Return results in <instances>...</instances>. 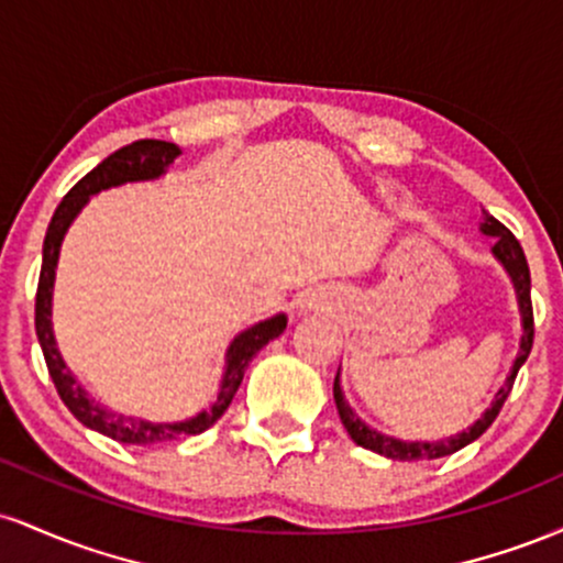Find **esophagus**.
Listing matches in <instances>:
<instances>
[{
    "mask_svg": "<svg viewBox=\"0 0 563 563\" xmlns=\"http://www.w3.org/2000/svg\"><path fill=\"white\" fill-rule=\"evenodd\" d=\"M322 307V299L318 294H307L301 299V309H320Z\"/></svg>",
    "mask_w": 563,
    "mask_h": 563,
    "instance_id": "obj_1",
    "label": "esophagus"
}]
</instances>
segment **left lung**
I'll list each match as a JSON object with an SVG mask.
<instances>
[{
  "instance_id": "1",
  "label": "left lung",
  "mask_w": 563,
  "mask_h": 563,
  "mask_svg": "<svg viewBox=\"0 0 563 563\" xmlns=\"http://www.w3.org/2000/svg\"><path fill=\"white\" fill-rule=\"evenodd\" d=\"M482 230L487 232V235H495V249H493L495 256L503 264H506V269L510 273V277H514L516 294H519L521 320H525V335H521V349H519V357H516V363H514V371H510V376L506 378V384H503L500 391H497L493 407H489V410L484 412L479 421L471 426L468 431H463V434L442 439V442H399V439L384 437V434H378V431L367 429V426L360 421L357 416H354L352 407L346 405L344 394H341L339 373H335V380H333L335 407H339L341 423H344V429L349 431V437H352L354 442L360 444V448L378 452V455L391 457V461H434V457L452 455V452H457L461 448H466V444L474 442V439H479L484 431H487L489 426H493V421L497 418V412L503 410V402H506L510 389H514L516 373H519V367L527 363L529 352H532L534 314H532V296H529V283H532V280H529V264H527L525 249H521V243L516 241L514 232H510L503 222H497L493 214H484Z\"/></svg>"
}]
</instances>
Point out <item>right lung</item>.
<instances>
[{"mask_svg":"<svg viewBox=\"0 0 563 563\" xmlns=\"http://www.w3.org/2000/svg\"><path fill=\"white\" fill-rule=\"evenodd\" d=\"M179 156V147L174 142L164 140H137L129 142V145L119 147L111 153L102 164H97L92 172L84 174L70 190L63 196L60 206L55 209L53 222H49L47 235H44V249H42V273H38V286H36V309H34V325L38 344H42L44 363H47L49 376L60 399L66 407L74 412L87 429L100 431V434L115 439L121 444H137V448H151V444H164L174 442V439H185L200 431L211 429L219 418L224 416L232 397H235L238 386H241L245 367H249L254 354L260 352L264 344L277 339L286 331V314H277L260 322V325L249 328L232 341L228 349V371L222 378V391H219L217 402L211 405V410L198 412L196 418L183 423H147L137 421V418L119 416V412L106 410L87 397V391L81 389L79 380L70 376V371L63 363L60 352L55 346L53 335V320H49V307H53V283H55V264L57 254H60L63 235H66L68 224L74 222V217L79 214V209L87 203L89 196L106 190V187H115L124 183H137V179H153L158 174H164L166 166Z\"/></svg>","mask_w":563,"mask_h":563,"instance_id":"obj_1","label":"right lung"}]
</instances>
